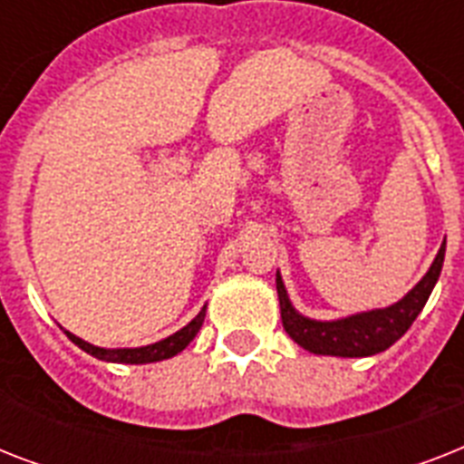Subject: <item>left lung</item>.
Masks as SVG:
<instances>
[{
  "label": "left lung",
  "instance_id": "obj_1",
  "mask_svg": "<svg viewBox=\"0 0 464 464\" xmlns=\"http://www.w3.org/2000/svg\"><path fill=\"white\" fill-rule=\"evenodd\" d=\"M443 257H446V240L440 243L439 255L431 262L429 272L397 304L388 305V308L363 310V313H353V315L337 317V320H313V317L301 315L291 304L282 275L276 269V294H279L284 330L289 332V337L298 346H304L305 352L320 353V356L363 359V356L385 352L410 330L411 323L417 320V315L426 305L433 286L439 282Z\"/></svg>",
  "mask_w": 464,
  "mask_h": 464
}]
</instances>
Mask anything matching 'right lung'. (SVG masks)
<instances>
[{
    "instance_id": "add662e5",
    "label": "right lung",
    "mask_w": 464,
    "mask_h": 464,
    "mask_svg": "<svg viewBox=\"0 0 464 464\" xmlns=\"http://www.w3.org/2000/svg\"><path fill=\"white\" fill-rule=\"evenodd\" d=\"M204 315H207V305H204L182 330L173 332L170 337L154 342V344L134 346V349H105V346H96L91 344V342H83L82 337H76V334H72V332L64 330V327H62V330H64V334H67L79 349H83V352L91 353V356H96V359L108 361V363H156V361L170 359L175 353H180L182 349L195 339L197 332H199V327H202L204 323Z\"/></svg>"
}]
</instances>
